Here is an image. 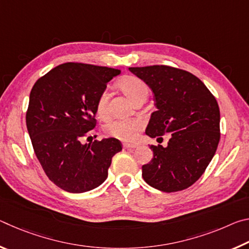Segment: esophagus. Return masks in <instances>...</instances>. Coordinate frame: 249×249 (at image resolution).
Returning <instances> with one entry per match:
<instances>
[{"instance_id": "obj_1", "label": "esophagus", "mask_w": 249, "mask_h": 249, "mask_svg": "<svg viewBox=\"0 0 249 249\" xmlns=\"http://www.w3.org/2000/svg\"><path fill=\"white\" fill-rule=\"evenodd\" d=\"M123 147L125 149H134V148H136L137 145L136 144H128V142H124Z\"/></svg>"}]
</instances>
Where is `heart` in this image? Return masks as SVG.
Here are the masks:
<instances>
[{
    "instance_id": "heart-1",
    "label": "heart",
    "mask_w": 249,
    "mask_h": 249,
    "mask_svg": "<svg viewBox=\"0 0 249 249\" xmlns=\"http://www.w3.org/2000/svg\"><path fill=\"white\" fill-rule=\"evenodd\" d=\"M117 86L134 102L140 99L147 98L148 95V88L146 83L135 75H126L122 78L117 82ZM107 91L103 90L96 100V113L101 117H105L107 114ZM142 126L144 123L137 119H115L108 122L104 130L108 136L117 138V140L133 141L136 138Z\"/></svg>"
}]
</instances>
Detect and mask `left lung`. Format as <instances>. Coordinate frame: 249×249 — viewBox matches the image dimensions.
Here are the masks:
<instances>
[{
  "label": "left lung",
  "mask_w": 249,
  "mask_h": 249,
  "mask_svg": "<svg viewBox=\"0 0 249 249\" xmlns=\"http://www.w3.org/2000/svg\"><path fill=\"white\" fill-rule=\"evenodd\" d=\"M129 70L148 84L155 96L157 111L146 134L158 140L170 135L167 147L150 146L154 157L142 167V178L160 191L184 190L199 180L216 151L221 136L217 101L189 71L166 65Z\"/></svg>",
  "instance_id": "left-lung-1"
}]
</instances>
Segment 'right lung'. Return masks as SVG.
<instances>
[{"label":"right lung","mask_w":249,"mask_h":249,"mask_svg":"<svg viewBox=\"0 0 249 249\" xmlns=\"http://www.w3.org/2000/svg\"><path fill=\"white\" fill-rule=\"evenodd\" d=\"M120 72L108 67L66 62L34 84L27 130L45 174L62 190L81 193L99 187L107 178L113 156L122 150L116 138L81 142L96 125L100 93Z\"/></svg>","instance_id":"right-lung-1"}]
</instances>
